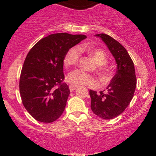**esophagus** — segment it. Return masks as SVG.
<instances>
[{
    "instance_id": "obj_1",
    "label": "esophagus",
    "mask_w": 156,
    "mask_h": 156,
    "mask_svg": "<svg viewBox=\"0 0 156 156\" xmlns=\"http://www.w3.org/2000/svg\"><path fill=\"white\" fill-rule=\"evenodd\" d=\"M76 89H77V87H75V86L69 85V90H70V91H73Z\"/></svg>"
}]
</instances>
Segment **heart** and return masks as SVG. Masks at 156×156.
Returning a JSON list of instances; mask_svg holds the SVG:
<instances>
[{
  "instance_id": "b5f03b06",
  "label": "heart",
  "mask_w": 156,
  "mask_h": 156,
  "mask_svg": "<svg viewBox=\"0 0 156 156\" xmlns=\"http://www.w3.org/2000/svg\"><path fill=\"white\" fill-rule=\"evenodd\" d=\"M85 47H80V48L77 47L71 48L66 53L63 59V64L66 67H71L74 65H76L78 62L81 56V51L85 50ZM88 53L94 56L97 63L100 65H104L107 62V56L105 52L100 49H87ZM101 72L105 78H109V72L106 69H102ZM67 81L71 85L75 87H82V86H89V87H94L97 85V81L95 77L90 75L87 72H84L80 69H75L69 72L66 78Z\"/></svg>"
}]
</instances>
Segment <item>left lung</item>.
Wrapping results in <instances>:
<instances>
[{"label":"left lung","instance_id":"obj_1","mask_svg":"<svg viewBox=\"0 0 156 156\" xmlns=\"http://www.w3.org/2000/svg\"><path fill=\"white\" fill-rule=\"evenodd\" d=\"M107 45L117 63V72L106 90H90V108L93 112L103 119H112L122 114L130 104L136 85L133 60L126 49L106 34H96Z\"/></svg>","mask_w":156,"mask_h":156}]
</instances>
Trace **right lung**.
<instances>
[{"label": "right lung", "mask_w": 156, "mask_h": 156, "mask_svg": "<svg viewBox=\"0 0 156 156\" xmlns=\"http://www.w3.org/2000/svg\"><path fill=\"white\" fill-rule=\"evenodd\" d=\"M86 37L84 34L68 33L50 34L28 53L19 86L23 106L35 120L51 123L62 114L70 94L64 82V56Z\"/></svg>", "instance_id": "right-lung-1"}]
</instances>
